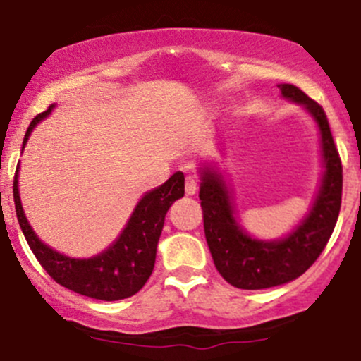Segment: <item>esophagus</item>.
<instances>
[{"instance_id": "34e87169", "label": "esophagus", "mask_w": 361, "mask_h": 361, "mask_svg": "<svg viewBox=\"0 0 361 361\" xmlns=\"http://www.w3.org/2000/svg\"><path fill=\"white\" fill-rule=\"evenodd\" d=\"M199 188V181L195 180L194 176H187L185 178V192L187 195H194Z\"/></svg>"}]
</instances>
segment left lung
Returning <instances> with one entry per match:
<instances>
[{"instance_id":"left-lung-1","label":"left lung","mask_w":361,"mask_h":361,"mask_svg":"<svg viewBox=\"0 0 361 361\" xmlns=\"http://www.w3.org/2000/svg\"><path fill=\"white\" fill-rule=\"evenodd\" d=\"M281 94L300 103L316 118L322 133L325 176L309 216L283 241L251 239L232 216L228 192L220 174L204 171L199 192L204 234L221 278L241 290H262L285 285L304 274L322 255L336 228L342 201V164L322 104L298 87L283 83Z\"/></svg>"}]
</instances>
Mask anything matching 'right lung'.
I'll return each mask as SVG.
<instances>
[{"mask_svg": "<svg viewBox=\"0 0 361 361\" xmlns=\"http://www.w3.org/2000/svg\"><path fill=\"white\" fill-rule=\"evenodd\" d=\"M52 111V106L36 115L29 123L24 145L36 123ZM185 194L183 173H174L164 185L148 192L134 209L120 238L103 253L92 258H71L43 245L24 216L17 174L13 178L16 213L29 248L47 274L64 288L97 300H120L140 292L152 276L164 218L176 199Z\"/></svg>", "mask_w": 361, "mask_h": 361, "instance_id": "add662e5", "label": "right lung"}]
</instances>
